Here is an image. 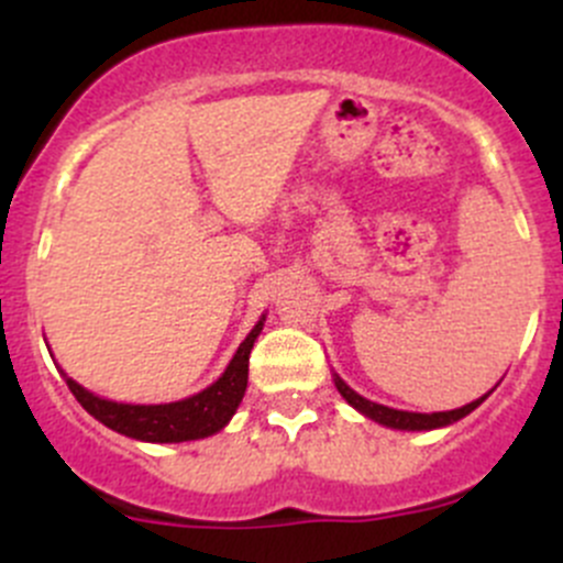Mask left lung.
Here are the masks:
<instances>
[{
	"instance_id": "1",
	"label": "left lung",
	"mask_w": 563,
	"mask_h": 563,
	"mask_svg": "<svg viewBox=\"0 0 563 563\" xmlns=\"http://www.w3.org/2000/svg\"><path fill=\"white\" fill-rule=\"evenodd\" d=\"M334 387H338L340 395L349 400V406H354L356 411L365 413L367 419H373V422L378 424H387V428H395V430H435V428H446V424L457 422V419H463L465 413L474 411L479 402H485L487 397H490V391L487 395H482L479 400L468 402V406L463 408H455V411H435V413H413V411H397V408H389V406H382V402H373L367 400V397L356 395L354 389L349 387V384L343 382L340 376H334Z\"/></svg>"
}]
</instances>
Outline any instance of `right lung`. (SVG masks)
Instances as JSON below:
<instances>
[{"mask_svg": "<svg viewBox=\"0 0 563 563\" xmlns=\"http://www.w3.org/2000/svg\"><path fill=\"white\" fill-rule=\"evenodd\" d=\"M264 329V318L250 329V334L236 349L234 360L229 362L223 376L198 395L185 397L176 402H161V406H133V402H113L98 397L95 391L84 389L81 384L73 382L67 373H62L76 400L92 413L98 422L117 433L128 435L135 441H150V444H179V441L207 439L229 424L234 411L240 408L242 397L247 389V365L250 351H253L255 338Z\"/></svg>", "mask_w": 563, "mask_h": 563, "instance_id": "1", "label": "right lung"}]
</instances>
